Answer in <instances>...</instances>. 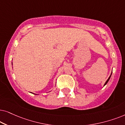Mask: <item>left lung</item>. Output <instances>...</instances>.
Returning <instances> with one entry per match:
<instances>
[{
	"label": "left lung",
	"mask_w": 125,
	"mask_h": 125,
	"mask_svg": "<svg viewBox=\"0 0 125 125\" xmlns=\"http://www.w3.org/2000/svg\"><path fill=\"white\" fill-rule=\"evenodd\" d=\"M111 74H112V71H111V73L110 75V76H109V78H108V79H107V81H106L105 83H104V86H105V85H106V84L107 83V82H109V79H110V77H111Z\"/></svg>",
	"instance_id": "1"
}]
</instances>
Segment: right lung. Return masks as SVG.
Returning <instances> with one entry per match:
<instances>
[{"mask_svg":"<svg viewBox=\"0 0 125 125\" xmlns=\"http://www.w3.org/2000/svg\"><path fill=\"white\" fill-rule=\"evenodd\" d=\"M32 94H34V93H32ZM36 95H38V94H36Z\"/></svg>","mask_w":125,"mask_h":125,"instance_id":"right-lung-1","label":"right lung"}]
</instances>
